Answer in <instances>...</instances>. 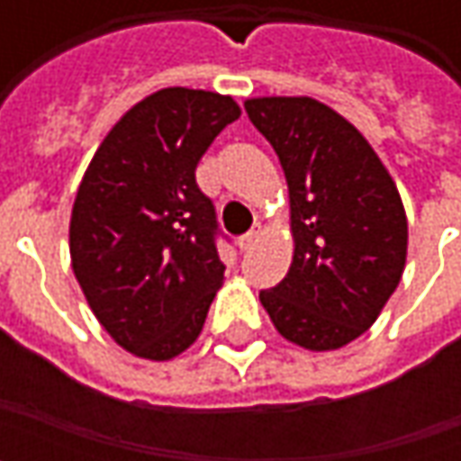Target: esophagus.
Returning <instances> with one entry per match:
<instances>
[{"label": "esophagus", "mask_w": 461, "mask_h": 461, "mask_svg": "<svg viewBox=\"0 0 461 461\" xmlns=\"http://www.w3.org/2000/svg\"><path fill=\"white\" fill-rule=\"evenodd\" d=\"M259 234H261V224H254L244 237L240 240V249L241 251H249L254 244H257V240H259Z\"/></svg>", "instance_id": "esophagus-1"}]
</instances>
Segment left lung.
<instances>
[{
    "label": "left lung",
    "mask_w": 461,
    "mask_h": 461,
    "mask_svg": "<svg viewBox=\"0 0 461 461\" xmlns=\"http://www.w3.org/2000/svg\"><path fill=\"white\" fill-rule=\"evenodd\" d=\"M247 113L286 175L294 261L259 294L291 343L336 350L363 336L402 279L407 217L356 125L306 95L249 98Z\"/></svg>",
    "instance_id": "left-lung-1"
}]
</instances>
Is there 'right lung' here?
Masks as SVG:
<instances>
[{"mask_svg":"<svg viewBox=\"0 0 461 461\" xmlns=\"http://www.w3.org/2000/svg\"><path fill=\"white\" fill-rule=\"evenodd\" d=\"M240 115L231 95L162 88L115 122L78 185L71 267L95 319L132 356L170 360L204 326L224 264L194 170Z\"/></svg>","mask_w":461,"mask_h":461,"instance_id":"1","label":"right lung"}]
</instances>
